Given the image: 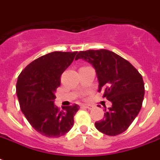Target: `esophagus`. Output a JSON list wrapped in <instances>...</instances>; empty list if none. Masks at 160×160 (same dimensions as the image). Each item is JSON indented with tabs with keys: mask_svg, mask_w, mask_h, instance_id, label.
<instances>
[{
	"mask_svg": "<svg viewBox=\"0 0 160 160\" xmlns=\"http://www.w3.org/2000/svg\"><path fill=\"white\" fill-rule=\"evenodd\" d=\"M82 107L85 108H88V109H91L92 108H93V106H91V105H88V104H83Z\"/></svg>",
	"mask_w": 160,
	"mask_h": 160,
	"instance_id": "1",
	"label": "esophagus"
}]
</instances>
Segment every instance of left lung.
<instances>
[{"label": "left lung", "mask_w": 160, "mask_h": 160, "mask_svg": "<svg viewBox=\"0 0 160 160\" xmlns=\"http://www.w3.org/2000/svg\"><path fill=\"white\" fill-rule=\"evenodd\" d=\"M83 59L94 67L98 92L112 102L96 128L108 136H117L130 127L142 107L145 84L142 76L128 61L106 49L80 51L76 60Z\"/></svg>", "instance_id": "1"}]
</instances>
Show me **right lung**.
I'll return each mask as SVG.
<instances>
[{"label": "right lung", "instance_id": "obj_1", "mask_svg": "<svg viewBox=\"0 0 160 160\" xmlns=\"http://www.w3.org/2000/svg\"><path fill=\"white\" fill-rule=\"evenodd\" d=\"M76 53L53 52L42 56L29 63L18 77L16 93L20 109L30 125L47 137L57 138L67 134L80 108L73 104L60 110L54 105L60 77Z\"/></svg>", "mask_w": 160, "mask_h": 160}]
</instances>
